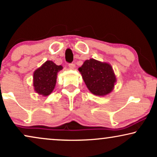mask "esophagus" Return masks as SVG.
Returning a JSON list of instances; mask_svg holds the SVG:
<instances>
[{
	"label": "esophagus",
	"mask_w": 157,
	"mask_h": 157,
	"mask_svg": "<svg viewBox=\"0 0 157 157\" xmlns=\"http://www.w3.org/2000/svg\"><path fill=\"white\" fill-rule=\"evenodd\" d=\"M68 67L71 70H74L75 67V65L74 63H71V64H69V65H68Z\"/></svg>",
	"instance_id": "esophagus-1"
}]
</instances>
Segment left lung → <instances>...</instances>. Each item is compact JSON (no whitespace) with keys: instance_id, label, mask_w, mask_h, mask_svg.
Wrapping results in <instances>:
<instances>
[{"instance_id":"obj_1","label":"left lung","mask_w":157,"mask_h":157,"mask_svg":"<svg viewBox=\"0 0 157 157\" xmlns=\"http://www.w3.org/2000/svg\"><path fill=\"white\" fill-rule=\"evenodd\" d=\"M86 87L97 96H105L113 90L117 76L111 64L93 58L86 59L78 69Z\"/></svg>"}]
</instances>
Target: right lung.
<instances>
[{
  "mask_svg": "<svg viewBox=\"0 0 157 157\" xmlns=\"http://www.w3.org/2000/svg\"><path fill=\"white\" fill-rule=\"evenodd\" d=\"M63 67L57 65L52 60L46 61L33 73V88L36 93L46 97L53 92L57 82V74Z\"/></svg>",
  "mask_w": 157,
  "mask_h": 157,
  "instance_id": "obj_1",
  "label": "right lung"
}]
</instances>
